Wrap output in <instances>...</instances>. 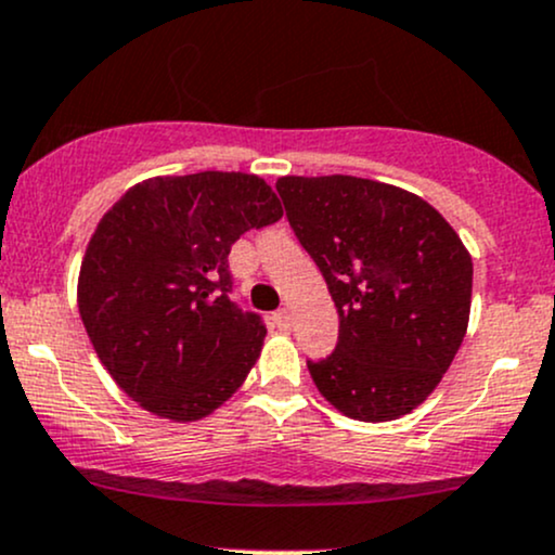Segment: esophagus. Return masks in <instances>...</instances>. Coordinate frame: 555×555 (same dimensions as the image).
<instances>
[{
  "label": "esophagus",
  "mask_w": 555,
  "mask_h": 555,
  "mask_svg": "<svg viewBox=\"0 0 555 555\" xmlns=\"http://www.w3.org/2000/svg\"><path fill=\"white\" fill-rule=\"evenodd\" d=\"M272 325H275L278 330H288L291 327V311L278 309L275 314H272Z\"/></svg>",
  "instance_id": "34e87169"
}]
</instances>
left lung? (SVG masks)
<instances>
[{"label": "left lung", "mask_w": 555, "mask_h": 555, "mask_svg": "<svg viewBox=\"0 0 555 555\" xmlns=\"http://www.w3.org/2000/svg\"><path fill=\"white\" fill-rule=\"evenodd\" d=\"M298 244L338 309V344L307 361L320 393L359 422H390L433 393L462 346L472 257L425 198L351 176L275 183Z\"/></svg>", "instance_id": "left-lung-1"}]
</instances>
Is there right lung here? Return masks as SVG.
<instances>
[{
    "instance_id": "right-lung-1",
    "label": "right lung",
    "mask_w": 555,
    "mask_h": 555,
    "mask_svg": "<svg viewBox=\"0 0 555 555\" xmlns=\"http://www.w3.org/2000/svg\"><path fill=\"white\" fill-rule=\"evenodd\" d=\"M283 217L246 172L152 178L93 230L78 309L93 351L146 412L194 422L241 388L267 327L230 298V246Z\"/></svg>"
}]
</instances>
